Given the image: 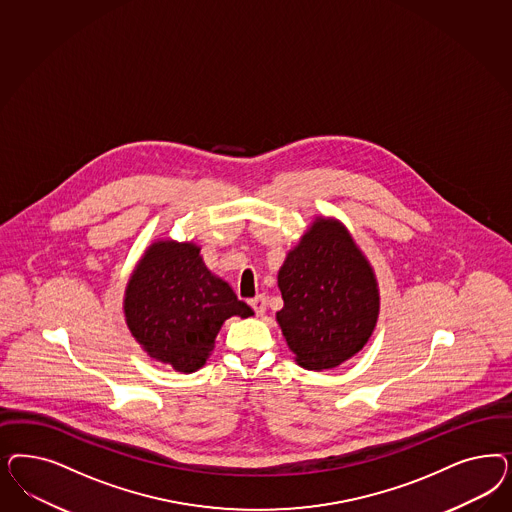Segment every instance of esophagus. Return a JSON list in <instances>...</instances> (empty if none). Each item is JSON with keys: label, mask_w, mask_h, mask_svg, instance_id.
Masks as SVG:
<instances>
[{"label": "esophagus", "mask_w": 512, "mask_h": 512, "mask_svg": "<svg viewBox=\"0 0 512 512\" xmlns=\"http://www.w3.org/2000/svg\"><path fill=\"white\" fill-rule=\"evenodd\" d=\"M248 303H250V307L254 309V313L258 314V316H262L265 313V309H267V297L264 294L252 297Z\"/></svg>", "instance_id": "esophagus-1"}]
</instances>
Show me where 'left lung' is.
<instances>
[{
	"label": "left lung",
	"mask_w": 512,
	"mask_h": 512,
	"mask_svg": "<svg viewBox=\"0 0 512 512\" xmlns=\"http://www.w3.org/2000/svg\"><path fill=\"white\" fill-rule=\"evenodd\" d=\"M282 335L305 369H331L362 350L379 316L377 281L348 231L318 218L279 271Z\"/></svg>",
	"instance_id": "1"
}]
</instances>
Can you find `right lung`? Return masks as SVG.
I'll return each mask as SVG.
<instances>
[{
	"label": "right lung",
	"instance_id": "1",
	"mask_svg": "<svg viewBox=\"0 0 512 512\" xmlns=\"http://www.w3.org/2000/svg\"><path fill=\"white\" fill-rule=\"evenodd\" d=\"M124 313L150 358L181 373H194L205 363L226 318L254 314L228 282L211 275L199 247L173 241L154 243L145 252L128 282Z\"/></svg>",
	"mask_w": 512,
	"mask_h": 512
}]
</instances>
